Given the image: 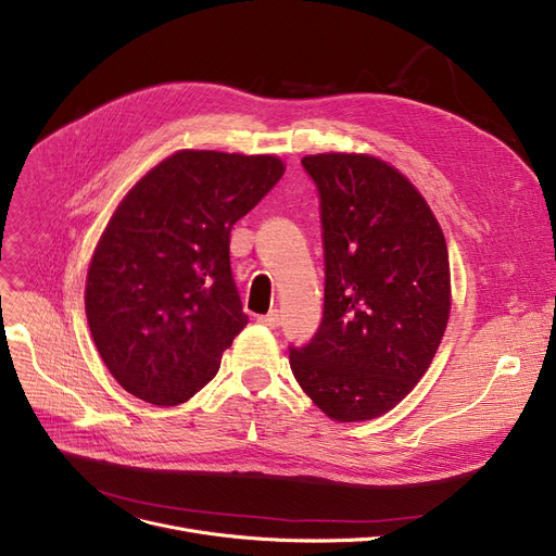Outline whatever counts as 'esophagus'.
Returning <instances> with one entry per match:
<instances>
[{
	"mask_svg": "<svg viewBox=\"0 0 556 556\" xmlns=\"http://www.w3.org/2000/svg\"><path fill=\"white\" fill-rule=\"evenodd\" d=\"M258 323H261V325H265V327H270V329H277V327L281 325L279 311H277V308H273L270 313H265V316H261V318H258Z\"/></svg>",
	"mask_w": 556,
	"mask_h": 556,
	"instance_id": "obj_1",
	"label": "esophagus"
}]
</instances>
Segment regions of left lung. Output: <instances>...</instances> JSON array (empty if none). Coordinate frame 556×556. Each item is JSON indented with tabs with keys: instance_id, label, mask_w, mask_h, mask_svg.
I'll use <instances>...</instances> for the list:
<instances>
[{
	"instance_id": "8db88e82",
	"label": "left lung",
	"mask_w": 556,
	"mask_h": 556,
	"mask_svg": "<svg viewBox=\"0 0 556 556\" xmlns=\"http://www.w3.org/2000/svg\"><path fill=\"white\" fill-rule=\"evenodd\" d=\"M318 188L325 308L291 345L304 393L338 422L393 408L427 372L450 318L443 231L416 186L366 154L304 156Z\"/></svg>"
}]
</instances>
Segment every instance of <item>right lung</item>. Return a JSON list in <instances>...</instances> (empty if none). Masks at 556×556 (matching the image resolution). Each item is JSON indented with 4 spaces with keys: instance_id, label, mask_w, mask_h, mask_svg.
Listing matches in <instances>:
<instances>
[{
    "instance_id": "right-lung-1",
    "label": "right lung",
    "mask_w": 556,
    "mask_h": 556,
    "mask_svg": "<svg viewBox=\"0 0 556 556\" xmlns=\"http://www.w3.org/2000/svg\"><path fill=\"white\" fill-rule=\"evenodd\" d=\"M281 175L277 156L181 150L119 202L90 261L86 318L127 393L175 406L218 372L250 320L231 275V227Z\"/></svg>"
}]
</instances>
